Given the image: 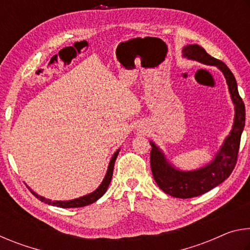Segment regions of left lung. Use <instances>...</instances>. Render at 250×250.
<instances>
[{
  "label": "left lung",
  "mask_w": 250,
  "mask_h": 250,
  "mask_svg": "<svg viewBox=\"0 0 250 250\" xmlns=\"http://www.w3.org/2000/svg\"><path fill=\"white\" fill-rule=\"evenodd\" d=\"M183 57L202 62L204 65L216 66L226 79L228 91L235 108V118L229 134L227 135L214 159L208 164L192 171L176 168L167 159L163 151L150 141L151 170L154 181L164 193L177 198H191L200 196L223 183L234 170L238 155L240 137L245 126V104L240 98L234 75L223 62L211 57L202 46L186 45L182 49Z\"/></svg>",
  "instance_id": "1"
}]
</instances>
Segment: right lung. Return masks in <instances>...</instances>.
Wrapping results in <instances>:
<instances>
[{"instance_id":"add662e5","label":"right lung","mask_w":250,"mask_h":250,"mask_svg":"<svg viewBox=\"0 0 250 250\" xmlns=\"http://www.w3.org/2000/svg\"><path fill=\"white\" fill-rule=\"evenodd\" d=\"M119 151H120V149H118L115 152V154L112 155V158L109 162L107 173H105L104 180H103V182H101V184L98 186V188L95 189L94 192L87 194V195H84V196L75 198V200H69V201H52V200H48V198H45L43 196L39 195V194H36L32 188H29L28 186H27V188H29V191L33 193V195L39 198L40 201L44 202L48 205L62 207V208H74V207H83V206L92 204V203L98 201L99 198L105 193V191H107L110 182H111V177H112V173H113V167H115V161L117 159L118 154H119Z\"/></svg>"}]
</instances>
